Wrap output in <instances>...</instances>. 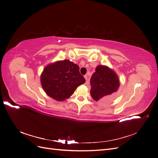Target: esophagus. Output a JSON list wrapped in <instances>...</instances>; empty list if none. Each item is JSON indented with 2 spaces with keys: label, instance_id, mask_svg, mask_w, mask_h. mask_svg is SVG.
Returning a JSON list of instances; mask_svg holds the SVG:
<instances>
[{
  "label": "esophagus",
  "instance_id": "esophagus-1",
  "mask_svg": "<svg viewBox=\"0 0 158 158\" xmlns=\"http://www.w3.org/2000/svg\"><path fill=\"white\" fill-rule=\"evenodd\" d=\"M84 78H85V80H86V83H88V76H87V75H85V76H84Z\"/></svg>",
  "mask_w": 158,
  "mask_h": 158
}]
</instances>
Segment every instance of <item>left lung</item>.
<instances>
[{
    "instance_id": "left-lung-1",
    "label": "left lung",
    "mask_w": 158,
    "mask_h": 158,
    "mask_svg": "<svg viewBox=\"0 0 158 158\" xmlns=\"http://www.w3.org/2000/svg\"><path fill=\"white\" fill-rule=\"evenodd\" d=\"M90 94L95 101L107 103L115 98L120 83L117 74L107 66L98 65L90 78Z\"/></svg>"
}]
</instances>
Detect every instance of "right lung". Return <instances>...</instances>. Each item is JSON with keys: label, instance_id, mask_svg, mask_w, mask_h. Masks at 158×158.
<instances>
[{"label": "right lung", "instance_id": "1", "mask_svg": "<svg viewBox=\"0 0 158 158\" xmlns=\"http://www.w3.org/2000/svg\"><path fill=\"white\" fill-rule=\"evenodd\" d=\"M79 66L69 60L56 61L45 66L41 75V84L45 92L56 101L70 98L85 80Z\"/></svg>", "mask_w": 158, "mask_h": 158}]
</instances>
